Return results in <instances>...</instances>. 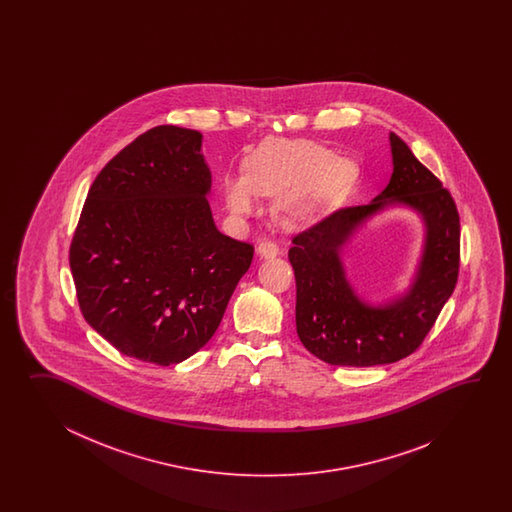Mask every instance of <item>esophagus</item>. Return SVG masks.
Wrapping results in <instances>:
<instances>
[{
  "label": "esophagus",
  "mask_w": 512,
  "mask_h": 512,
  "mask_svg": "<svg viewBox=\"0 0 512 512\" xmlns=\"http://www.w3.org/2000/svg\"><path fill=\"white\" fill-rule=\"evenodd\" d=\"M256 251H258L261 258H274V256L280 254V247L272 240H263L258 243Z\"/></svg>",
  "instance_id": "obj_1"
}]
</instances>
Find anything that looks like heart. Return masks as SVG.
<instances>
[{
	"label": "heart",
	"mask_w": 512,
	"mask_h": 512,
	"mask_svg": "<svg viewBox=\"0 0 512 512\" xmlns=\"http://www.w3.org/2000/svg\"><path fill=\"white\" fill-rule=\"evenodd\" d=\"M243 175L221 183L230 214L245 218L256 197L274 196L272 210L285 227H298L342 196L355 181V166L320 144L269 139L243 161Z\"/></svg>",
	"instance_id": "obj_1"
}]
</instances>
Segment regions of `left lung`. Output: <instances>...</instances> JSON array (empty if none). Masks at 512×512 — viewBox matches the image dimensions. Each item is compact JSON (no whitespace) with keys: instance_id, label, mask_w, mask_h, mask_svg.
Returning <instances> with one entry per match:
<instances>
[{"instance_id":"8db88e82","label":"left lung","mask_w":512,"mask_h":512,"mask_svg":"<svg viewBox=\"0 0 512 512\" xmlns=\"http://www.w3.org/2000/svg\"><path fill=\"white\" fill-rule=\"evenodd\" d=\"M390 185L370 205L338 208L293 236L289 261L296 278V333L305 349L331 366L392 364L421 348L459 274V214L450 192L406 142L390 133ZM397 200L426 218V254L413 289L399 303L370 308L343 276L337 252L359 223Z\"/></svg>"}]
</instances>
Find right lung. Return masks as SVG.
Returning <instances> with one entry per match:
<instances>
[{"mask_svg": "<svg viewBox=\"0 0 512 512\" xmlns=\"http://www.w3.org/2000/svg\"><path fill=\"white\" fill-rule=\"evenodd\" d=\"M201 137L166 124L130 142L93 181L69 247L87 324L157 366L207 344L254 256L214 225Z\"/></svg>", "mask_w": 512, "mask_h": 512, "instance_id": "obj_1", "label": "right lung"}]
</instances>
